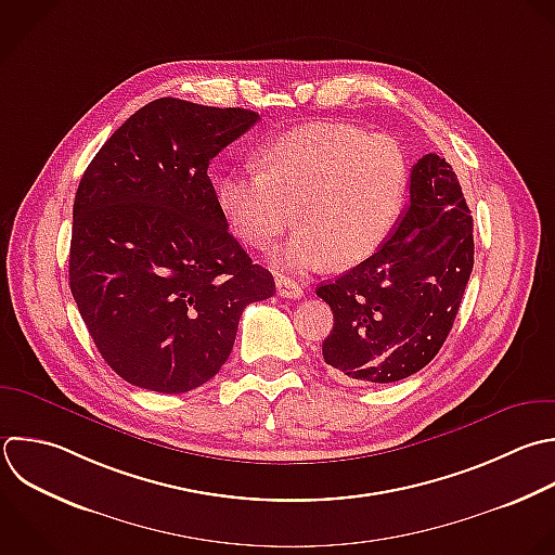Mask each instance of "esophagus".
Wrapping results in <instances>:
<instances>
[{"label": "esophagus", "instance_id": "34e87169", "mask_svg": "<svg viewBox=\"0 0 555 555\" xmlns=\"http://www.w3.org/2000/svg\"><path fill=\"white\" fill-rule=\"evenodd\" d=\"M275 288H278V295L280 297H286V299H299L304 295V286L291 278H284L280 275L275 280Z\"/></svg>", "mask_w": 555, "mask_h": 555}]
</instances>
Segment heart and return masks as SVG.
Wrapping results in <instances>:
<instances>
[{"label": "heart", "mask_w": 555, "mask_h": 555, "mask_svg": "<svg viewBox=\"0 0 555 555\" xmlns=\"http://www.w3.org/2000/svg\"><path fill=\"white\" fill-rule=\"evenodd\" d=\"M256 163L219 180V206L232 232L256 249H269L286 232L297 206L301 228L278 258L291 271L371 258L392 234L410 184L395 139L334 121L273 137Z\"/></svg>", "instance_id": "obj_1"}]
</instances>
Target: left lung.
I'll list each match as a JSON object with an SVG mask.
<instances>
[{
  "instance_id": "1",
  "label": "left lung",
  "mask_w": 555,
  "mask_h": 555,
  "mask_svg": "<svg viewBox=\"0 0 555 555\" xmlns=\"http://www.w3.org/2000/svg\"><path fill=\"white\" fill-rule=\"evenodd\" d=\"M473 271V219L451 165L425 154L410 206L388 241L317 295L334 327L323 360L356 382L390 384L421 371L447 340Z\"/></svg>"
}]
</instances>
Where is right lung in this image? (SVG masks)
<instances>
[{
    "instance_id": "1",
    "label": "right lung",
    "mask_w": 555,
    "mask_h": 555,
    "mask_svg": "<svg viewBox=\"0 0 555 555\" xmlns=\"http://www.w3.org/2000/svg\"><path fill=\"white\" fill-rule=\"evenodd\" d=\"M260 117L160 98L137 111L87 167L69 284L89 334L126 382L186 392L219 373L243 310L273 275L228 230L210 160Z\"/></svg>"
}]
</instances>
